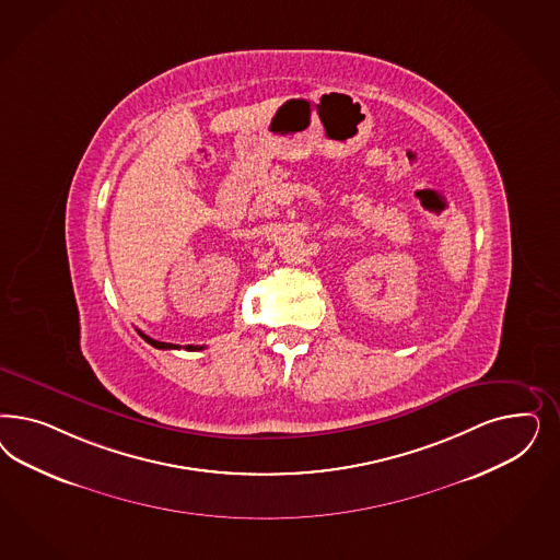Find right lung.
<instances>
[{
	"label": "right lung",
	"instance_id": "1",
	"mask_svg": "<svg viewBox=\"0 0 560 560\" xmlns=\"http://www.w3.org/2000/svg\"><path fill=\"white\" fill-rule=\"evenodd\" d=\"M138 334L144 338L145 342L150 343V346H154V348H161V350H179L180 346H177V343H168V342H159V340H152L150 336H145V334H142L140 329H138ZM185 350H203V346H185Z\"/></svg>",
	"mask_w": 560,
	"mask_h": 560
}]
</instances>
